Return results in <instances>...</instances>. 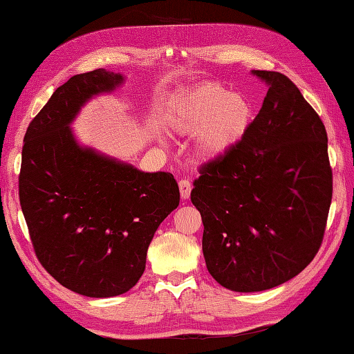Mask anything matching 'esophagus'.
I'll list each match as a JSON object with an SVG mask.
<instances>
[{"mask_svg":"<svg viewBox=\"0 0 354 354\" xmlns=\"http://www.w3.org/2000/svg\"><path fill=\"white\" fill-rule=\"evenodd\" d=\"M178 187H180V196H182L183 200L189 198L191 196V191H192V185L187 178H182L178 182Z\"/></svg>","mask_w":354,"mask_h":354,"instance_id":"1","label":"esophagus"}]
</instances>
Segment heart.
<instances>
[{
  "instance_id": "obj_1",
  "label": "heart",
  "mask_w": 354,
  "mask_h": 354,
  "mask_svg": "<svg viewBox=\"0 0 354 354\" xmlns=\"http://www.w3.org/2000/svg\"><path fill=\"white\" fill-rule=\"evenodd\" d=\"M254 120L250 100L218 84H205L178 99L169 125L182 134H197L201 160H215L243 140Z\"/></svg>"
}]
</instances>
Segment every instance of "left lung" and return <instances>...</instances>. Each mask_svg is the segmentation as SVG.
I'll return each instance as SVG.
<instances>
[{"mask_svg": "<svg viewBox=\"0 0 354 354\" xmlns=\"http://www.w3.org/2000/svg\"><path fill=\"white\" fill-rule=\"evenodd\" d=\"M246 136L200 167L191 201L203 221L212 278L261 292L297 277L322 244L333 194L327 131L298 86L278 71Z\"/></svg>", "mask_w": 354, "mask_h": 354, "instance_id": "left-lung-1", "label": "left lung"}]
</instances>
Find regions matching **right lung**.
Here are the masks:
<instances>
[{"mask_svg":"<svg viewBox=\"0 0 354 354\" xmlns=\"http://www.w3.org/2000/svg\"><path fill=\"white\" fill-rule=\"evenodd\" d=\"M122 82L104 68L70 77L24 136L19 203L35 254L57 283L90 298L137 284L157 227L180 201L169 172H142L75 140L81 106Z\"/></svg>","mask_w":354,"mask_h":354,"instance_id":"add662e5","label":"right lung"}]
</instances>
